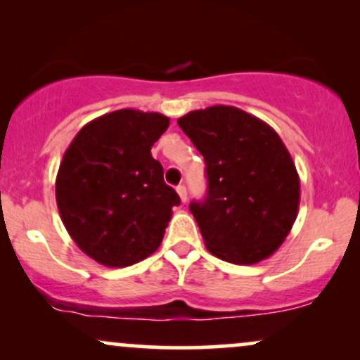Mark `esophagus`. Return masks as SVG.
<instances>
[{
	"mask_svg": "<svg viewBox=\"0 0 360 360\" xmlns=\"http://www.w3.org/2000/svg\"><path fill=\"white\" fill-rule=\"evenodd\" d=\"M176 191H177V194H179L181 201H183V203H186V201H188V191H186V186L184 184H179L176 188Z\"/></svg>",
	"mask_w": 360,
	"mask_h": 360,
	"instance_id": "obj_1",
	"label": "esophagus"
}]
</instances>
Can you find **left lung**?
<instances>
[{
    "label": "left lung",
    "mask_w": 360,
    "mask_h": 360,
    "mask_svg": "<svg viewBox=\"0 0 360 360\" xmlns=\"http://www.w3.org/2000/svg\"><path fill=\"white\" fill-rule=\"evenodd\" d=\"M177 125L205 157L208 194L189 210L206 249L247 266L271 257L300 208V176L274 128L225 105L189 111Z\"/></svg>",
    "instance_id": "1"
}]
</instances>
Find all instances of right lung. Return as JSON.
<instances>
[{
	"instance_id": "1",
	"label": "right lung",
	"mask_w": 360,
	"mask_h": 360,
	"mask_svg": "<svg viewBox=\"0 0 360 360\" xmlns=\"http://www.w3.org/2000/svg\"><path fill=\"white\" fill-rule=\"evenodd\" d=\"M167 127L160 113L111 111L82 127L62 157L56 179L62 223L103 266L127 267L154 254L181 203L150 154Z\"/></svg>"
}]
</instances>
